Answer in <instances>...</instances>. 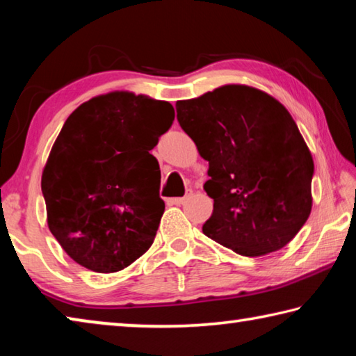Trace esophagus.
<instances>
[{"label":"esophagus","mask_w":356,"mask_h":356,"mask_svg":"<svg viewBox=\"0 0 356 356\" xmlns=\"http://www.w3.org/2000/svg\"><path fill=\"white\" fill-rule=\"evenodd\" d=\"M191 195V190L186 191V195L184 197H170L168 200V204H171V206H180V204H184L186 201V197Z\"/></svg>","instance_id":"esophagus-1"}]
</instances>
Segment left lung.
Here are the masks:
<instances>
[{
	"instance_id": "1",
	"label": "left lung",
	"mask_w": 356,
	"mask_h": 356,
	"mask_svg": "<svg viewBox=\"0 0 356 356\" xmlns=\"http://www.w3.org/2000/svg\"><path fill=\"white\" fill-rule=\"evenodd\" d=\"M180 127L209 161L213 200L202 232L246 257L286 246L308 220L314 161L291 114L272 95L226 84L176 104Z\"/></svg>"
}]
</instances>
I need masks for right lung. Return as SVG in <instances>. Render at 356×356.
Instances as JSON below:
<instances>
[{"instance_id": "1", "label": "right lung", "mask_w": 356, "mask_h": 356, "mask_svg": "<svg viewBox=\"0 0 356 356\" xmlns=\"http://www.w3.org/2000/svg\"><path fill=\"white\" fill-rule=\"evenodd\" d=\"M170 102L110 92L65 120L42 172L48 227L63 250L97 273H114L152 245L165 202L150 154L172 125Z\"/></svg>"}]
</instances>
